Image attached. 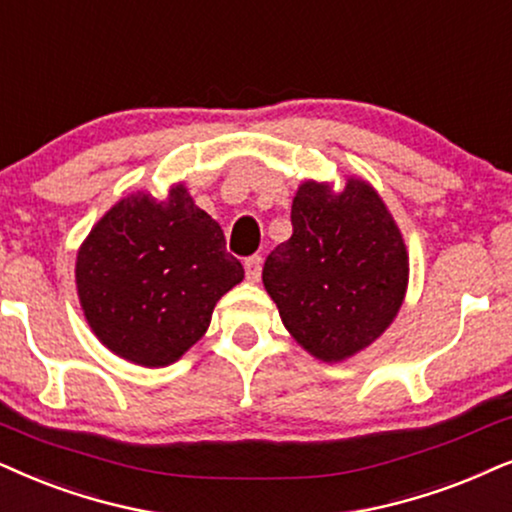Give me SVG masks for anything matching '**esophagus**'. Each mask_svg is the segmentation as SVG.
<instances>
[{"label":"esophagus","instance_id":"1","mask_svg":"<svg viewBox=\"0 0 512 512\" xmlns=\"http://www.w3.org/2000/svg\"><path fill=\"white\" fill-rule=\"evenodd\" d=\"M244 270H247L249 282H258V277H261V270H263V258L261 256L247 258V261H244Z\"/></svg>","mask_w":512,"mask_h":512}]
</instances>
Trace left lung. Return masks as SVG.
<instances>
[{
  "mask_svg": "<svg viewBox=\"0 0 512 512\" xmlns=\"http://www.w3.org/2000/svg\"><path fill=\"white\" fill-rule=\"evenodd\" d=\"M291 225L289 240L265 258V291L310 355L341 362L374 343L400 310L409 282L402 232L362 178H348L341 192L305 181Z\"/></svg>",
  "mask_w": 512,
  "mask_h": 512,
  "instance_id": "1",
  "label": "left lung"
}]
</instances>
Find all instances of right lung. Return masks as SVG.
Listing matches in <instances>:
<instances>
[{
  "mask_svg": "<svg viewBox=\"0 0 512 512\" xmlns=\"http://www.w3.org/2000/svg\"><path fill=\"white\" fill-rule=\"evenodd\" d=\"M242 277L221 225L181 183L167 199L143 190L119 199L89 232L75 265L79 303L98 341L141 367L176 362Z\"/></svg>",
  "mask_w": 512,
  "mask_h": 512,
  "instance_id": "right-lung-1",
  "label": "right lung"
}]
</instances>
